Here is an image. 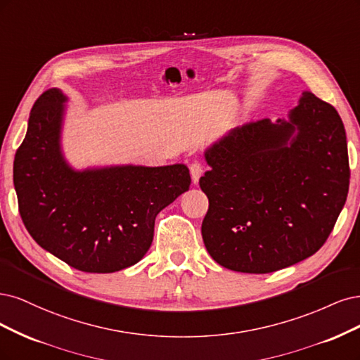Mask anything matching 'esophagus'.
<instances>
[{
	"label": "esophagus",
	"mask_w": 360,
	"mask_h": 360,
	"mask_svg": "<svg viewBox=\"0 0 360 360\" xmlns=\"http://www.w3.org/2000/svg\"><path fill=\"white\" fill-rule=\"evenodd\" d=\"M190 173H191V179L194 184L199 182L202 173H203V166L199 163V161H194V163L190 165Z\"/></svg>",
	"instance_id": "esophagus-1"
}]
</instances>
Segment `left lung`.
Here are the masks:
<instances>
[{
  "label": "left lung",
  "mask_w": 360,
  "mask_h": 360,
  "mask_svg": "<svg viewBox=\"0 0 360 360\" xmlns=\"http://www.w3.org/2000/svg\"><path fill=\"white\" fill-rule=\"evenodd\" d=\"M205 158L203 242L218 264L236 272L269 274L312 256L349 194L344 124L308 91L288 120L238 127Z\"/></svg>",
  "instance_id": "8db88e82"
}]
</instances>
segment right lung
<instances>
[{
  "label": "right lung",
  "instance_id": "right-lung-1",
  "mask_svg": "<svg viewBox=\"0 0 360 360\" xmlns=\"http://www.w3.org/2000/svg\"><path fill=\"white\" fill-rule=\"evenodd\" d=\"M49 89L34 103L13 163L19 214L41 248L82 272L110 274L141 260L155 217L188 191L185 165L75 170L61 150L64 103Z\"/></svg>",
  "mask_w": 360,
  "mask_h": 360
}]
</instances>
